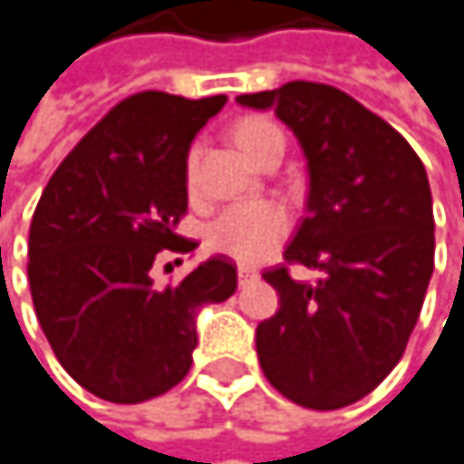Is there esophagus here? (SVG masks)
Here are the masks:
<instances>
[{
	"label": "esophagus",
	"instance_id": "1",
	"mask_svg": "<svg viewBox=\"0 0 464 464\" xmlns=\"http://www.w3.org/2000/svg\"><path fill=\"white\" fill-rule=\"evenodd\" d=\"M258 277V272L253 269V266H239V283L245 285V283H250V280H256Z\"/></svg>",
	"mask_w": 464,
	"mask_h": 464
}]
</instances>
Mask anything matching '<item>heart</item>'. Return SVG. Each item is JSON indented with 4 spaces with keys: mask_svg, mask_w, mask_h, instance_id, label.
<instances>
[{
    "mask_svg": "<svg viewBox=\"0 0 464 464\" xmlns=\"http://www.w3.org/2000/svg\"><path fill=\"white\" fill-rule=\"evenodd\" d=\"M234 134L242 150L253 161H261L269 148L285 142L280 126L266 118H245ZM187 179L189 181L195 179V150L189 153V161H187ZM285 234H288V214L280 203L247 200V203L227 206L222 214H217L208 222L206 245L214 253H222L234 261L256 264L264 256H269L283 242Z\"/></svg>",
    "mask_w": 464,
    "mask_h": 464,
    "instance_id": "1",
    "label": "heart"
}]
</instances>
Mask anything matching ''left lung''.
Instances as JSON below:
<instances>
[{
    "mask_svg": "<svg viewBox=\"0 0 464 464\" xmlns=\"http://www.w3.org/2000/svg\"><path fill=\"white\" fill-rule=\"evenodd\" d=\"M237 102L275 115L308 159V214L285 264L266 269L280 308L256 330L258 362L294 404L338 410L372 393L401 360L435 269V214L423 161L352 95L288 82Z\"/></svg>",
    "mask_w": 464,
    "mask_h": 464,
    "instance_id": "1",
    "label": "left lung"
}]
</instances>
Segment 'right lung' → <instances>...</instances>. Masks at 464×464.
<instances>
[{
    "label": "right lung",
    "instance_id": "right-lung-1",
    "mask_svg": "<svg viewBox=\"0 0 464 464\" xmlns=\"http://www.w3.org/2000/svg\"><path fill=\"white\" fill-rule=\"evenodd\" d=\"M225 102L159 90L123 98L38 200L26 264L32 305L60 366L104 401L140 404L176 388L192 366L198 311L237 291V264L225 256L164 288L150 277L161 253L198 247L176 234L187 214V156Z\"/></svg>",
    "mask_w": 464,
    "mask_h": 464
}]
</instances>
